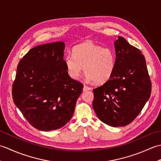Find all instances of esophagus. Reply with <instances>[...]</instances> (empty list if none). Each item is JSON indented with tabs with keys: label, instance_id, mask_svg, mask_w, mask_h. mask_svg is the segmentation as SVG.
<instances>
[{
	"label": "esophagus",
	"instance_id": "obj_1",
	"mask_svg": "<svg viewBox=\"0 0 161 161\" xmlns=\"http://www.w3.org/2000/svg\"><path fill=\"white\" fill-rule=\"evenodd\" d=\"M91 88L90 87H88V86H86V85H84V88H83V91H89V90H91Z\"/></svg>",
	"mask_w": 161,
	"mask_h": 161
}]
</instances>
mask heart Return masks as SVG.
Segmentation results:
<instances>
[{
	"mask_svg": "<svg viewBox=\"0 0 161 161\" xmlns=\"http://www.w3.org/2000/svg\"><path fill=\"white\" fill-rule=\"evenodd\" d=\"M68 75L79 78L83 70L89 81L104 84L110 80L115 66L114 50L92 42H85L75 46L73 54L65 57Z\"/></svg>",
	"mask_w": 161,
	"mask_h": 161,
	"instance_id": "1",
	"label": "heart"
}]
</instances>
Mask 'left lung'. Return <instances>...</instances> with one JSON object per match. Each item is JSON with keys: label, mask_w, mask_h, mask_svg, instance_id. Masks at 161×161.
Instances as JSON below:
<instances>
[{"label": "left lung", "mask_w": 161, "mask_h": 161, "mask_svg": "<svg viewBox=\"0 0 161 161\" xmlns=\"http://www.w3.org/2000/svg\"><path fill=\"white\" fill-rule=\"evenodd\" d=\"M115 66L110 80L93 89V109L102 122L114 127L130 124L141 113L152 83L141 50L122 36L114 42Z\"/></svg>", "instance_id": "obj_1"}]
</instances>
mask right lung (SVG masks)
Here are the masks:
<instances>
[{"label":"right lung","mask_w":161,"mask_h":161,"mask_svg":"<svg viewBox=\"0 0 161 161\" xmlns=\"http://www.w3.org/2000/svg\"><path fill=\"white\" fill-rule=\"evenodd\" d=\"M64 49L62 42L35 47L17 66L12 86L14 102L30 124L41 131L66 125L82 93L83 84L68 74Z\"/></svg>","instance_id":"add662e5"}]
</instances>
